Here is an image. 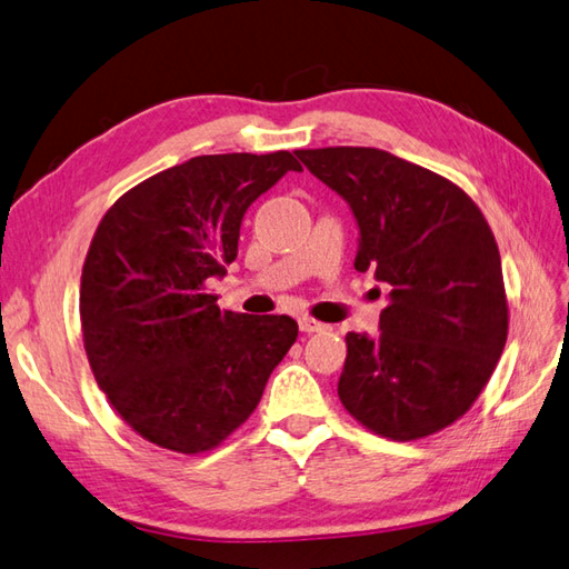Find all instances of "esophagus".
Segmentation results:
<instances>
[{"label": "esophagus", "instance_id": "34e87169", "mask_svg": "<svg viewBox=\"0 0 569 569\" xmlns=\"http://www.w3.org/2000/svg\"><path fill=\"white\" fill-rule=\"evenodd\" d=\"M299 328H301V333H319V331H323L326 323L311 319V317H301Z\"/></svg>", "mask_w": 569, "mask_h": 569}]
</instances>
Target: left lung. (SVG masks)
Here are the masks:
<instances>
[{
	"mask_svg": "<svg viewBox=\"0 0 569 569\" xmlns=\"http://www.w3.org/2000/svg\"><path fill=\"white\" fill-rule=\"evenodd\" d=\"M358 221L356 270H375L387 307L380 333L346 336L338 397L391 440L458 421L501 358L509 333L499 248L458 184L380 148L297 150Z\"/></svg>",
	"mask_w": 569,
	"mask_h": 569,
	"instance_id": "1",
	"label": "left lung"
}]
</instances>
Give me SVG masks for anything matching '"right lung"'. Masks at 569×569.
Wrapping results in <instances>:
<instances>
[{
	"label": "right lung",
	"instance_id": "1",
	"mask_svg": "<svg viewBox=\"0 0 569 569\" xmlns=\"http://www.w3.org/2000/svg\"><path fill=\"white\" fill-rule=\"evenodd\" d=\"M289 170L268 156H197L129 189L99 221L80 284L97 385L138 436L184 456L256 411L297 340L289 317L219 309L207 284L238 256L248 207Z\"/></svg>",
	"mask_w": 569,
	"mask_h": 569
}]
</instances>
